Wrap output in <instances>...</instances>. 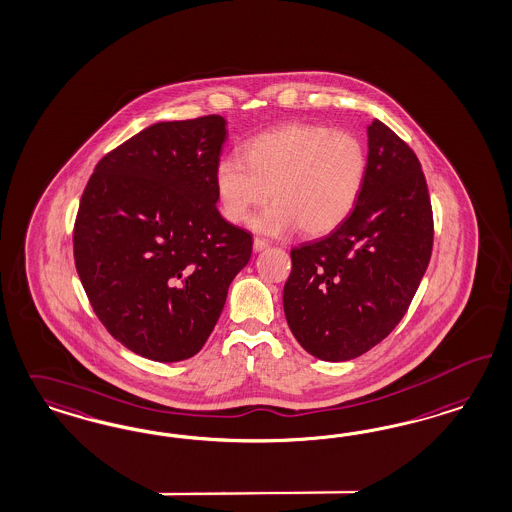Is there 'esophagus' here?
Listing matches in <instances>:
<instances>
[{
    "label": "esophagus",
    "mask_w": 512,
    "mask_h": 512,
    "mask_svg": "<svg viewBox=\"0 0 512 512\" xmlns=\"http://www.w3.org/2000/svg\"><path fill=\"white\" fill-rule=\"evenodd\" d=\"M266 247H268V242H266L265 238H255L253 240V249L255 251H263Z\"/></svg>",
    "instance_id": "34e87169"
}]
</instances>
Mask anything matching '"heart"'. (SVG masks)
<instances>
[{
	"mask_svg": "<svg viewBox=\"0 0 512 512\" xmlns=\"http://www.w3.org/2000/svg\"><path fill=\"white\" fill-rule=\"evenodd\" d=\"M367 147L350 130L325 124L291 123L244 143L242 159L225 157L215 168V193L225 219L242 225L253 219L270 236L304 230L323 236L353 212L367 179Z\"/></svg>",
	"mask_w": 512,
	"mask_h": 512,
	"instance_id": "obj_1",
	"label": "heart"
}]
</instances>
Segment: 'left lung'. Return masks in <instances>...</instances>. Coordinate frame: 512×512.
<instances>
[{
    "label": "left lung",
    "instance_id": "1",
    "mask_svg": "<svg viewBox=\"0 0 512 512\" xmlns=\"http://www.w3.org/2000/svg\"><path fill=\"white\" fill-rule=\"evenodd\" d=\"M367 132V179L353 212L325 238L291 249L283 287L291 333L323 361L359 357L397 327L433 249L420 160L378 119Z\"/></svg>",
    "mask_w": 512,
    "mask_h": 512
}]
</instances>
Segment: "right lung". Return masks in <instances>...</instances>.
I'll return each instance as SVG.
<instances>
[{
  "label": "right lung",
  "instance_id": "1",
  "mask_svg": "<svg viewBox=\"0 0 512 512\" xmlns=\"http://www.w3.org/2000/svg\"><path fill=\"white\" fill-rule=\"evenodd\" d=\"M227 121L157 123L98 160L73 225V259L107 333L172 363L212 335L253 238L217 212Z\"/></svg>",
  "mask_w": 512,
  "mask_h": 512
}]
</instances>
